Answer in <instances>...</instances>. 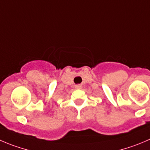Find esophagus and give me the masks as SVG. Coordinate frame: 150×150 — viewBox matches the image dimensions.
<instances>
[{
  "label": "esophagus",
  "mask_w": 150,
  "mask_h": 150,
  "mask_svg": "<svg viewBox=\"0 0 150 150\" xmlns=\"http://www.w3.org/2000/svg\"><path fill=\"white\" fill-rule=\"evenodd\" d=\"M76 89H81V88H82V85H76Z\"/></svg>",
  "instance_id": "34e87169"
}]
</instances>
